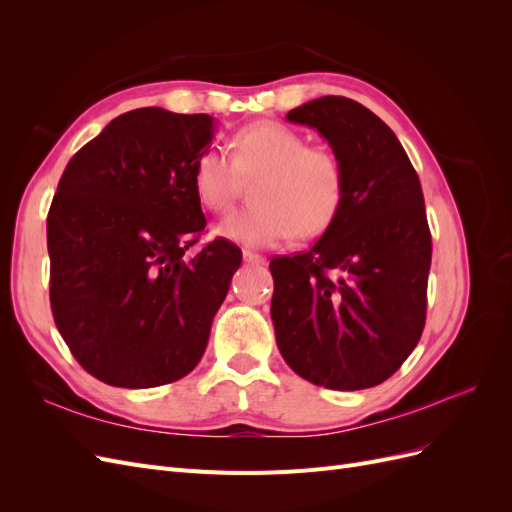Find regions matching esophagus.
Returning <instances> with one entry per match:
<instances>
[{"mask_svg":"<svg viewBox=\"0 0 512 512\" xmlns=\"http://www.w3.org/2000/svg\"><path fill=\"white\" fill-rule=\"evenodd\" d=\"M243 260L247 262V265H267V258L260 254H254V252H243Z\"/></svg>","mask_w":512,"mask_h":512,"instance_id":"1","label":"esophagus"}]
</instances>
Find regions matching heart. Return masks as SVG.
I'll return each mask as SVG.
<instances>
[{
	"instance_id": "b5f03b06",
	"label": "heart",
	"mask_w": 512,
	"mask_h": 512,
	"mask_svg": "<svg viewBox=\"0 0 512 512\" xmlns=\"http://www.w3.org/2000/svg\"><path fill=\"white\" fill-rule=\"evenodd\" d=\"M235 158L211 149L194 168L200 205L226 211L243 179H258L256 207L230 213L215 226L220 237L245 247H273L294 232L316 237L337 218L344 203V170L335 153L307 147L305 138L284 123L258 121L232 138Z\"/></svg>"
}]
</instances>
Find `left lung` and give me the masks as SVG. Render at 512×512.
Returning <instances> with one entry per match:
<instances>
[{
  "mask_svg": "<svg viewBox=\"0 0 512 512\" xmlns=\"http://www.w3.org/2000/svg\"><path fill=\"white\" fill-rule=\"evenodd\" d=\"M314 128L344 170V203L309 252L271 260V320L288 367L333 391L391 378L425 327L431 232L404 147L386 123L344 96L286 115Z\"/></svg>",
  "mask_w": 512,
  "mask_h": 512,
  "instance_id": "obj_1",
  "label": "left lung"
}]
</instances>
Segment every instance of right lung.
Wrapping results in <instances>:
<instances>
[{
	"instance_id": "obj_1",
	"label": "right lung",
	"mask_w": 512,
	"mask_h": 512,
	"mask_svg": "<svg viewBox=\"0 0 512 512\" xmlns=\"http://www.w3.org/2000/svg\"><path fill=\"white\" fill-rule=\"evenodd\" d=\"M213 117L158 106L113 119L74 153L46 218L51 309L74 359L121 389L175 382L198 365L241 250L185 252L207 220L194 168Z\"/></svg>"
}]
</instances>
